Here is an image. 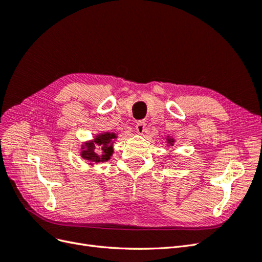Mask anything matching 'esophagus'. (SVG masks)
Listing matches in <instances>:
<instances>
[{
    "mask_svg": "<svg viewBox=\"0 0 262 262\" xmlns=\"http://www.w3.org/2000/svg\"><path fill=\"white\" fill-rule=\"evenodd\" d=\"M145 129H146V123L144 121H140L137 123L136 130L139 134H143L145 132Z\"/></svg>",
    "mask_w": 262,
    "mask_h": 262,
    "instance_id": "obj_1",
    "label": "esophagus"
}]
</instances>
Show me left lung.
Here are the masks:
<instances>
[{
    "mask_svg": "<svg viewBox=\"0 0 262 262\" xmlns=\"http://www.w3.org/2000/svg\"><path fill=\"white\" fill-rule=\"evenodd\" d=\"M165 140H166V145H167L168 147L173 146V144H175V142H176V140L173 139V137H169V136L165 137ZM169 160H170V158H169Z\"/></svg>",
    "mask_w": 262,
    "mask_h": 262,
    "instance_id": "obj_1",
    "label": "left lung"
}]
</instances>
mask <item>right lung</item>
Segmentation results:
<instances>
[{"instance_id":"obj_1","label":"right lung","mask_w":262,"mask_h":262,"mask_svg":"<svg viewBox=\"0 0 262 262\" xmlns=\"http://www.w3.org/2000/svg\"><path fill=\"white\" fill-rule=\"evenodd\" d=\"M117 138L118 132L98 133L92 140L83 142L80 155L91 167L99 163L108 162L114 154V143Z\"/></svg>"}]
</instances>
